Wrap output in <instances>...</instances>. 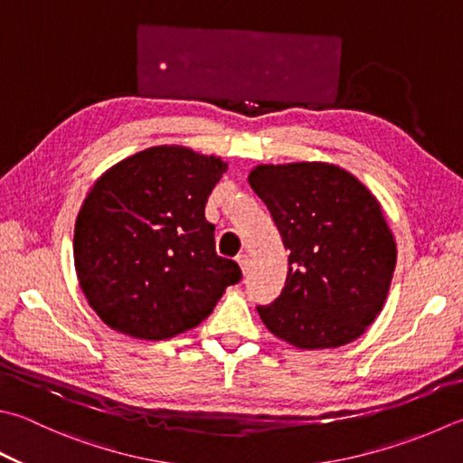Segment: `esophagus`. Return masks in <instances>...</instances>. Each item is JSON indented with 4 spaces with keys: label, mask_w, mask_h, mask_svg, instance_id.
<instances>
[{
    "label": "esophagus",
    "mask_w": 463,
    "mask_h": 463,
    "mask_svg": "<svg viewBox=\"0 0 463 463\" xmlns=\"http://www.w3.org/2000/svg\"><path fill=\"white\" fill-rule=\"evenodd\" d=\"M237 262H239V267H241L242 273H247V269H249V257H247V252H241V255H237Z\"/></svg>",
    "instance_id": "obj_1"
}]
</instances>
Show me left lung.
Segmentation results:
<instances>
[{
    "label": "left lung",
    "instance_id": "obj_1",
    "mask_svg": "<svg viewBox=\"0 0 463 463\" xmlns=\"http://www.w3.org/2000/svg\"><path fill=\"white\" fill-rule=\"evenodd\" d=\"M288 255L285 288L257 311L267 329L298 349L357 339L382 313L397 249L382 204L335 165L295 162L250 170Z\"/></svg>",
    "mask_w": 463,
    "mask_h": 463
}]
</instances>
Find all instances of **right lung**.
Listing matches in <instances>:
<instances>
[{
	"label": "right lung",
	"instance_id": "1",
	"mask_svg": "<svg viewBox=\"0 0 463 463\" xmlns=\"http://www.w3.org/2000/svg\"><path fill=\"white\" fill-rule=\"evenodd\" d=\"M226 165L184 146H154L106 170L81 204L74 265L108 327L170 339L213 313L239 283L237 262L214 250L204 206Z\"/></svg>",
	"mask_w": 463,
	"mask_h": 463
}]
</instances>
